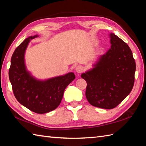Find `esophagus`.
<instances>
[{"label": "esophagus", "instance_id": "esophagus-1", "mask_svg": "<svg viewBox=\"0 0 146 146\" xmlns=\"http://www.w3.org/2000/svg\"><path fill=\"white\" fill-rule=\"evenodd\" d=\"M75 70H76V72L77 73L80 74V73H82V72H83V68L82 66L78 65V66H77L76 67Z\"/></svg>", "mask_w": 146, "mask_h": 146}]
</instances>
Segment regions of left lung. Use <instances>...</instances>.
Wrapping results in <instances>:
<instances>
[{"mask_svg":"<svg viewBox=\"0 0 146 146\" xmlns=\"http://www.w3.org/2000/svg\"><path fill=\"white\" fill-rule=\"evenodd\" d=\"M111 48L94 68L81 74L86 81V97L93 106L113 109L131 93L134 83L135 62L129 46L111 33Z\"/></svg>","mask_w":146,"mask_h":146,"instance_id":"obj_1","label":"left lung"}]
</instances>
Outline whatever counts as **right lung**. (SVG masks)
<instances>
[{
  "instance_id": "1",
  "label": "right lung",
  "mask_w": 146,
  "mask_h": 146,
  "mask_svg": "<svg viewBox=\"0 0 146 146\" xmlns=\"http://www.w3.org/2000/svg\"><path fill=\"white\" fill-rule=\"evenodd\" d=\"M36 36L28 37L17 47L11 58L9 76L17 100L30 111L44 114L59 106L64 91L75 76L73 73H69L64 76L40 81L30 75L25 68L24 54L30 40Z\"/></svg>"
}]
</instances>
